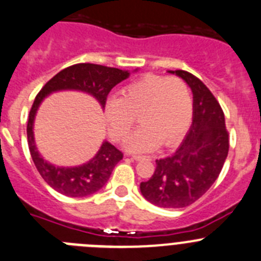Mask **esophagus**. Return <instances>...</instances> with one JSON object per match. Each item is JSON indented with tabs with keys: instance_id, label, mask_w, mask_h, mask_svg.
Instances as JSON below:
<instances>
[{
	"instance_id": "34e87169",
	"label": "esophagus",
	"mask_w": 261,
	"mask_h": 261,
	"mask_svg": "<svg viewBox=\"0 0 261 261\" xmlns=\"http://www.w3.org/2000/svg\"><path fill=\"white\" fill-rule=\"evenodd\" d=\"M131 159L135 160V161H143V160H149V157H147V156H133Z\"/></svg>"
}]
</instances>
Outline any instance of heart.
Returning <instances> with one entry per match:
<instances>
[{"instance_id": "1", "label": "heart", "mask_w": 261, "mask_h": 261, "mask_svg": "<svg viewBox=\"0 0 261 261\" xmlns=\"http://www.w3.org/2000/svg\"><path fill=\"white\" fill-rule=\"evenodd\" d=\"M105 122L116 142L128 136L139 116L142 127L127 143L131 152H151L161 143L174 144L185 135L192 117V96L186 82L177 76L148 74L105 102Z\"/></svg>"}]
</instances>
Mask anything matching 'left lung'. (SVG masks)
<instances>
[{"label": "left lung", "mask_w": 261, "mask_h": 261, "mask_svg": "<svg viewBox=\"0 0 261 261\" xmlns=\"http://www.w3.org/2000/svg\"><path fill=\"white\" fill-rule=\"evenodd\" d=\"M175 74L189 84L194 96L192 125L177 151L156 160V170L140 192L161 208H185L211 189L229 152V133L221 107L205 84L183 70Z\"/></svg>", "instance_id": "8db88e82"}]
</instances>
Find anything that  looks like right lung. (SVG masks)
<instances>
[{
  "label": "right lung",
  "mask_w": 261,
  "mask_h": 261,
  "mask_svg": "<svg viewBox=\"0 0 261 261\" xmlns=\"http://www.w3.org/2000/svg\"><path fill=\"white\" fill-rule=\"evenodd\" d=\"M128 75V71H122L116 67L95 63H76L55 75L37 93L27 122L28 147L37 171L51 189L70 198H83L95 194L105 186L114 166L121 161L123 154L114 145L104 142L95 157L83 165L62 168L49 164L37 151L34 138L35 116L41 101L51 92L57 91H82L93 96L104 109L112 88L127 79Z\"/></svg>",
  "instance_id": "right-lung-1"
}]
</instances>
